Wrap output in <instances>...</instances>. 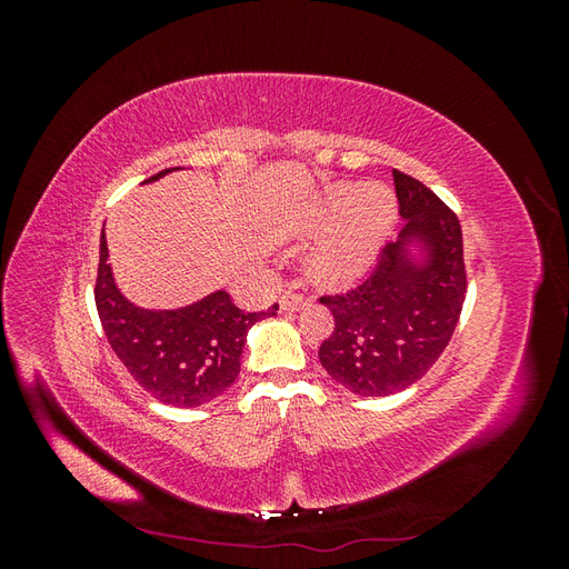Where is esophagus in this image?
Segmentation results:
<instances>
[{
  "label": "esophagus",
  "instance_id": "34e87169",
  "mask_svg": "<svg viewBox=\"0 0 569 569\" xmlns=\"http://www.w3.org/2000/svg\"><path fill=\"white\" fill-rule=\"evenodd\" d=\"M303 306H308V297L303 295V291H284L280 299V308L284 313L299 311V308H303Z\"/></svg>",
  "mask_w": 569,
  "mask_h": 569
}]
</instances>
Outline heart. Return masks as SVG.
Listing matches in <instances>:
<instances>
[{"label":"heart","instance_id":"obj_1","mask_svg":"<svg viewBox=\"0 0 569 569\" xmlns=\"http://www.w3.org/2000/svg\"><path fill=\"white\" fill-rule=\"evenodd\" d=\"M396 218V201L382 184H339L327 192L306 230L335 232L316 253V268L327 278H343L363 268L380 249Z\"/></svg>","mask_w":569,"mask_h":569}]
</instances>
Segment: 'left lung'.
Listing matches in <instances>:
<instances>
[{"label":"left lung","instance_id":"8db88e82","mask_svg":"<svg viewBox=\"0 0 569 569\" xmlns=\"http://www.w3.org/2000/svg\"><path fill=\"white\" fill-rule=\"evenodd\" d=\"M393 187L406 218L399 239L382 247L363 282L320 297L335 316V332L320 343V363L360 396L416 385L449 347L468 295L458 216L401 170H393ZM412 241L426 247L422 264L407 256Z\"/></svg>","mask_w":569,"mask_h":569}]
</instances>
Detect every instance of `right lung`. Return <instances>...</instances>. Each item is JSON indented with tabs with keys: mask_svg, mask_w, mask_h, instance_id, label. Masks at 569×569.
Instances as JSON below:
<instances>
[{
	"mask_svg": "<svg viewBox=\"0 0 569 569\" xmlns=\"http://www.w3.org/2000/svg\"><path fill=\"white\" fill-rule=\"evenodd\" d=\"M107 261V237L101 234L94 284L101 327L132 380L168 406L197 408L226 391L242 368L239 358L247 332L258 320L278 313V303L261 313H247L228 291H213L178 311H147L120 295Z\"/></svg>",
	"mask_w": 569,
	"mask_h": 569,
	"instance_id": "right-lung-1",
	"label": "right lung"
}]
</instances>
